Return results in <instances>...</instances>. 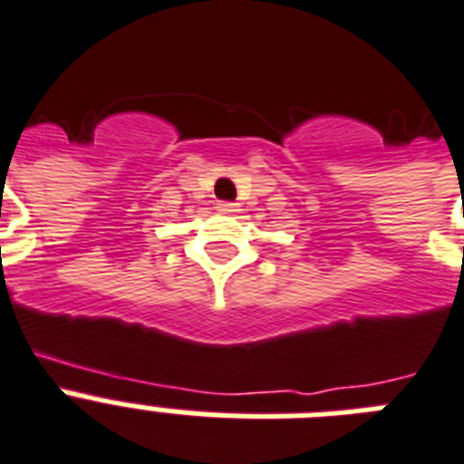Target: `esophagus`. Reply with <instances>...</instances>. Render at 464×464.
Instances as JSON below:
<instances>
[{
    "label": "esophagus",
    "instance_id": "esophagus-1",
    "mask_svg": "<svg viewBox=\"0 0 464 464\" xmlns=\"http://www.w3.org/2000/svg\"><path fill=\"white\" fill-rule=\"evenodd\" d=\"M217 209H219V212H224V214L238 212V209H236V205H233V202H219V207H217Z\"/></svg>",
    "mask_w": 464,
    "mask_h": 464
}]
</instances>
